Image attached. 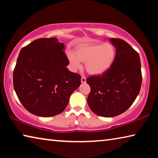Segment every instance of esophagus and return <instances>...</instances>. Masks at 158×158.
Returning a JSON list of instances; mask_svg holds the SVG:
<instances>
[{
  "label": "esophagus",
  "mask_w": 158,
  "mask_h": 158,
  "mask_svg": "<svg viewBox=\"0 0 158 158\" xmlns=\"http://www.w3.org/2000/svg\"><path fill=\"white\" fill-rule=\"evenodd\" d=\"M81 81L82 84H85V82H86V79H85V77H81Z\"/></svg>",
  "instance_id": "1"
}]
</instances>
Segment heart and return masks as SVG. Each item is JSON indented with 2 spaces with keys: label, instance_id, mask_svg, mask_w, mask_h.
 <instances>
[{
  "label": "heart",
  "instance_id": "heart-1",
  "mask_svg": "<svg viewBox=\"0 0 158 158\" xmlns=\"http://www.w3.org/2000/svg\"><path fill=\"white\" fill-rule=\"evenodd\" d=\"M116 57V50L110 43H88L79 45L74 54L68 53V58L74 70L81 68V62L90 75L98 76L106 73L113 65Z\"/></svg>",
  "mask_w": 158,
  "mask_h": 158
}]
</instances>
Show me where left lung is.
I'll return each instance as SVG.
<instances>
[{"label": "left lung", "mask_w": 158, "mask_h": 158, "mask_svg": "<svg viewBox=\"0 0 158 158\" xmlns=\"http://www.w3.org/2000/svg\"><path fill=\"white\" fill-rule=\"evenodd\" d=\"M116 50L113 65L105 74L90 77L87 99L91 111L102 117H114L132 105L140 91L142 76L139 53L121 39L110 38Z\"/></svg>", "instance_id": "obj_1"}]
</instances>
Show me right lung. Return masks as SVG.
<instances>
[{"label":"right lung","mask_w":158,"mask_h":158,"mask_svg":"<svg viewBox=\"0 0 158 158\" xmlns=\"http://www.w3.org/2000/svg\"><path fill=\"white\" fill-rule=\"evenodd\" d=\"M65 49L56 37H51L35 40L20 51L13 85L30 113L41 117L62 113L81 84V76L67 68L69 62Z\"/></svg>","instance_id":"right-lung-1"}]
</instances>
